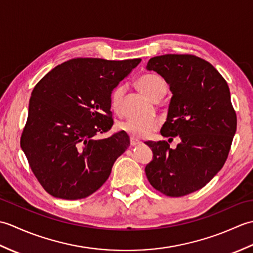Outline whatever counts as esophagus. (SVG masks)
I'll list each match as a JSON object with an SVG mask.
<instances>
[{"mask_svg":"<svg viewBox=\"0 0 253 253\" xmlns=\"http://www.w3.org/2000/svg\"><path fill=\"white\" fill-rule=\"evenodd\" d=\"M130 144H131V147H136V146H138V144H140V141L137 140V139L131 138L130 139Z\"/></svg>","mask_w":253,"mask_h":253,"instance_id":"obj_1","label":"esophagus"}]
</instances>
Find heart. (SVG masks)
I'll return each instance as SVG.
<instances>
[{"instance_id":"b5f03b06","label":"heart","mask_w":253,"mask_h":253,"mask_svg":"<svg viewBox=\"0 0 253 253\" xmlns=\"http://www.w3.org/2000/svg\"><path fill=\"white\" fill-rule=\"evenodd\" d=\"M137 85L142 93L153 101L163 98L166 90H168V84H166L165 80L155 74L143 75L138 79ZM124 92H125V88L123 85H117L112 91L110 98L111 107L115 113H118L121 110ZM118 128L133 139H141L151 135L157 129V124L150 120H131L130 118V120H126L118 124Z\"/></svg>"}]
</instances>
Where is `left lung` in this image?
<instances>
[{
	"instance_id": "8db88e82",
	"label": "left lung",
	"mask_w": 253,
	"mask_h": 253,
	"mask_svg": "<svg viewBox=\"0 0 253 253\" xmlns=\"http://www.w3.org/2000/svg\"><path fill=\"white\" fill-rule=\"evenodd\" d=\"M173 93L161 135L169 141H146L153 160L146 166L150 184L165 196L182 197L201 189L226 162L237 128L226 80L211 64L192 54L150 58ZM179 136L175 149L168 142Z\"/></svg>"
}]
</instances>
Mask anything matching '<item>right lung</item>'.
Segmentation results:
<instances>
[{"instance_id":"obj_1","label":"right lung","mask_w":253,"mask_h":253,"mask_svg":"<svg viewBox=\"0 0 253 253\" xmlns=\"http://www.w3.org/2000/svg\"><path fill=\"white\" fill-rule=\"evenodd\" d=\"M140 62L77 57L57 65L36 84L20 147L51 196L87 198L109 178L116 159L130 146L129 137L125 131L96 136L114 124L113 89Z\"/></svg>"}]
</instances>
